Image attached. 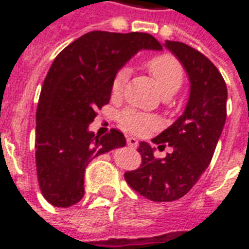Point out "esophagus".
Masks as SVG:
<instances>
[{
	"label": "esophagus",
	"instance_id": "obj_1",
	"mask_svg": "<svg viewBox=\"0 0 249 249\" xmlns=\"http://www.w3.org/2000/svg\"><path fill=\"white\" fill-rule=\"evenodd\" d=\"M126 142H128V145L132 146V148H137V146H139V140L135 139V137H128Z\"/></svg>",
	"mask_w": 249,
	"mask_h": 249
}]
</instances>
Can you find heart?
<instances>
[{
	"instance_id": "obj_1",
	"label": "heart",
	"mask_w": 249,
	"mask_h": 249,
	"mask_svg": "<svg viewBox=\"0 0 249 249\" xmlns=\"http://www.w3.org/2000/svg\"><path fill=\"white\" fill-rule=\"evenodd\" d=\"M146 68L152 77L155 78L157 88L160 89L162 96L176 93L183 84V66L171 54H160V56L152 57L151 60L146 62ZM128 77H129V71L125 68L116 73L113 81H112V96L113 97H119L123 93ZM120 121L126 129L133 133H137V135L153 129L159 125V120L155 116L142 113L135 109H125L124 112H121Z\"/></svg>"
}]
</instances>
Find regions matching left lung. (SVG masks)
<instances>
[{
    "instance_id": "1",
    "label": "left lung",
    "mask_w": 249,
    "mask_h": 249,
    "mask_svg": "<svg viewBox=\"0 0 249 249\" xmlns=\"http://www.w3.org/2000/svg\"><path fill=\"white\" fill-rule=\"evenodd\" d=\"M164 46L183 65L191 84L183 114L152 140L173 152L157 160L155 148L142 141L141 167L125 173L136 192L157 203L185 196L208 168L224 128L228 96L224 78L204 54L178 41H165Z\"/></svg>"
}]
</instances>
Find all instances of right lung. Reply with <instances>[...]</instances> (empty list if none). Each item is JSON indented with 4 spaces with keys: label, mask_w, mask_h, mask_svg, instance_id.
I'll list each match as a JSON object with an SVG mask.
<instances>
[{
    "label": "right lung",
    "mask_w": 249,
    "mask_h": 249,
    "mask_svg": "<svg viewBox=\"0 0 249 249\" xmlns=\"http://www.w3.org/2000/svg\"><path fill=\"white\" fill-rule=\"evenodd\" d=\"M140 51H162L148 33L89 32L54 58L41 89L36 113V167L44 197L68 208L85 193L88 164L123 148L124 135L96 136L89 124L107 105L116 73Z\"/></svg>",
    "instance_id": "obj_1"
}]
</instances>
